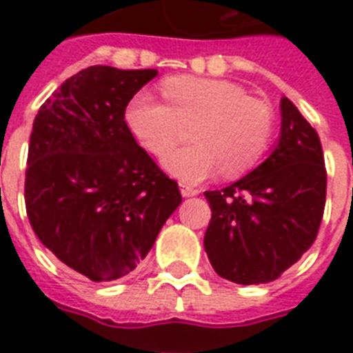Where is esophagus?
Instances as JSON below:
<instances>
[{
	"instance_id": "esophagus-1",
	"label": "esophagus",
	"mask_w": 353,
	"mask_h": 353,
	"mask_svg": "<svg viewBox=\"0 0 353 353\" xmlns=\"http://www.w3.org/2000/svg\"><path fill=\"white\" fill-rule=\"evenodd\" d=\"M179 190H181L183 198H190V196H196V194H199L198 188L190 187V185H187V183H181V185H179Z\"/></svg>"
}]
</instances>
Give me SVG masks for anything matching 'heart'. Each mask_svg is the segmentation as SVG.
<instances>
[{
	"instance_id": "heart-1",
	"label": "heart",
	"mask_w": 353,
	"mask_h": 353,
	"mask_svg": "<svg viewBox=\"0 0 353 353\" xmlns=\"http://www.w3.org/2000/svg\"><path fill=\"white\" fill-rule=\"evenodd\" d=\"M166 102L141 91L124 119L144 150L168 154L192 126V146L165 159L166 170L196 183L220 172L238 177L260 163L274 135V112L265 101L249 97L231 80L172 77L163 82Z\"/></svg>"
}]
</instances>
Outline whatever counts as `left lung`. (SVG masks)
I'll return each mask as SVG.
<instances>
[{"label": "left lung", "instance_id": "obj_1", "mask_svg": "<svg viewBox=\"0 0 353 353\" xmlns=\"http://www.w3.org/2000/svg\"><path fill=\"white\" fill-rule=\"evenodd\" d=\"M279 144L268 159L221 190H207L212 218L205 251L221 279L268 284L317 238L326 203V166L317 132L295 104L280 101Z\"/></svg>", "mask_w": 353, "mask_h": 353}]
</instances>
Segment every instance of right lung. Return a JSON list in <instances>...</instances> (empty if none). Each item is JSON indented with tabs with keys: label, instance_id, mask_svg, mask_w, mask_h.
<instances>
[{
	"label": "right lung",
	"instance_id": "add662e5",
	"mask_svg": "<svg viewBox=\"0 0 353 353\" xmlns=\"http://www.w3.org/2000/svg\"><path fill=\"white\" fill-rule=\"evenodd\" d=\"M155 69L91 65L41 104L32 124L25 207L40 241L93 282L144 260L181 192L130 132L124 112Z\"/></svg>",
	"mask_w": 353,
	"mask_h": 353
}]
</instances>
